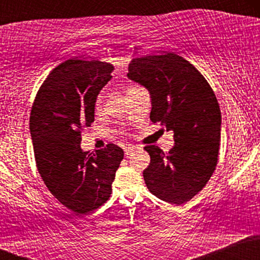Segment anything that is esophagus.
I'll list each match as a JSON object with an SVG mask.
<instances>
[{"label": "esophagus", "instance_id": "34e87169", "mask_svg": "<svg viewBox=\"0 0 260 260\" xmlns=\"http://www.w3.org/2000/svg\"><path fill=\"white\" fill-rule=\"evenodd\" d=\"M136 149H140V148L137 147V145H133V144L127 145V147L124 148V154H126V155H131V154L133 153L134 150H136Z\"/></svg>", "mask_w": 260, "mask_h": 260}]
</instances>
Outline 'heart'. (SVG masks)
<instances>
[{"mask_svg": "<svg viewBox=\"0 0 260 260\" xmlns=\"http://www.w3.org/2000/svg\"><path fill=\"white\" fill-rule=\"evenodd\" d=\"M101 103H103V96L99 95V96H98V99H96V109L98 110H99L101 107Z\"/></svg>", "mask_w": 260, "mask_h": 260, "instance_id": "b5f03b06", "label": "heart"}]
</instances>
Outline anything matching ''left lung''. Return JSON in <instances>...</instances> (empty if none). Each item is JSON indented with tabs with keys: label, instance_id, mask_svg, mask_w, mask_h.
I'll return each mask as SVG.
<instances>
[{
	"label": "left lung",
	"instance_id": "8db88e82",
	"mask_svg": "<svg viewBox=\"0 0 260 260\" xmlns=\"http://www.w3.org/2000/svg\"><path fill=\"white\" fill-rule=\"evenodd\" d=\"M127 76L150 92V120L174 131L169 153L156 145L144 148L150 155L145 184L157 198L183 204L215 171L221 132L215 94L194 66L172 52L133 58Z\"/></svg>",
	"mask_w": 260,
	"mask_h": 260
}]
</instances>
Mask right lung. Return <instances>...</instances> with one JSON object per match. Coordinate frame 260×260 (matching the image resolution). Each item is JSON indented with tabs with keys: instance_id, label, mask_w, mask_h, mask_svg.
<instances>
[{
	"instance_id": "add662e5",
	"label": "right lung",
	"mask_w": 260,
	"mask_h": 260,
	"mask_svg": "<svg viewBox=\"0 0 260 260\" xmlns=\"http://www.w3.org/2000/svg\"><path fill=\"white\" fill-rule=\"evenodd\" d=\"M113 66L98 59H67L53 68L31 107L30 134L37 168L51 194L77 214L106 203L123 159L115 144L89 154L82 131L94 122L95 103L112 78Z\"/></svg>"
}]
</instances>
